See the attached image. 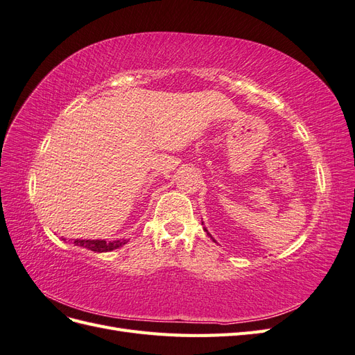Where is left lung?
Segmentation results:
<instances>
[{
  "instance_id": "1",
  "label": "left lung",
  "mask_w": 355,
  "mask_h": 355,
  "mask_svg": "<svg viewBox=\"0 0 355 355\" xmlns=\"http://www.w3.org/2000/svg\"><path fill=\"white\" fill-rule=\"evenodd\" d=\"M201 223H202V222H201ZM202 225H204V223H202ZM204 231H206V232H207V235H209V237H210V239H211V240H213V237H211V235H210V234H209V231H207V230H206V227H204ZM213 241H214V240H213Z\"/></svg>"
}]
</instances>
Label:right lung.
Wrapping results in <instances>:
<instances>
[{
    "label": "right lung",
    "mask_w": 355,
    "mask_h": 355,
    "mask_svg": "<svg viewBox=\"0 0 355 355\" xmlns=\"http://www.w3.org/2000/svg\"><path fill=\"white\" fill-rule=\"evenodd\" d=\"M65 240V239H62ZM67 241V240H65ZM71 241L73 245L78 247H84V249H89L92 252H98V253H103V252H112L118 247L124 245L128 240H114V241H106V240H68Z\"/></svg>",
    "instance_id": "right-lung-1"
}]
</instances>
